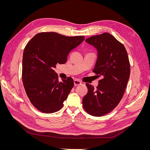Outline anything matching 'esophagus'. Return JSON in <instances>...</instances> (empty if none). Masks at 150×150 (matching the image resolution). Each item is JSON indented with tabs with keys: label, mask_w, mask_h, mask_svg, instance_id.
Wrapping results in <instances>:
<instances>
[{
	"label": "esophagus",
	"mask_w": 150,
	"mask_h": 150,
	"mask_svg": "<svg viewBox=\"0 0 150 150\" xmlns=\"http://www.w3.org/2000/svg\"><path fill=\"white\" fill-rule=\"evenodd\" d=\"M74 86H76L81 85V84H82V83H81L79 80L75 79V80L74 81Z\"/></svg>",
	"instance_id": "esophagus-1"
}]
</instances>
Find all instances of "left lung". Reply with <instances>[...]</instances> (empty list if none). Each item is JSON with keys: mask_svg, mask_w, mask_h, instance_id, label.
<instances>
[{"mask_svg": "<svg viewBox=\"0 0 150 150\" xmlns=\"http://www.w3.org/2000/svg\"><path fill=\"white\" fill-rule=\"evenodd\" d=\"M98 51L93 72L101 76L96 89L86 83L88 91L83 99L84 110L94 116H104L117 106L130 75V64L123 44L108 33L86 39Z\"/></svg>", "mask_w": 150, "mask_h": 150, "instance_id": "1", "label": "left lung"}]
</instances>
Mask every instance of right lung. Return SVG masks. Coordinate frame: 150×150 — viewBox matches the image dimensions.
Segmentation results:
<instances>
[{
  "mask_svg": "<svg viewBox=\"0 0 150 150\" xmlns=\"http://www.w3.org/2000/svg\"><path fill=\"white\" fill-rule=\"evenodd\" d=\"M84 40L83 35L67 37L49 32L37 34L27 44L22 58V82L30 103L39 111L52 113L62 108L74 81L68 77L59 82L54 68L64 64L69 53Z\"/></svg>",
  "mask_w": 150,
  "mask_h": 150,
  "instance_id": "1",
  "label": "right lung"
}]
</instances>
